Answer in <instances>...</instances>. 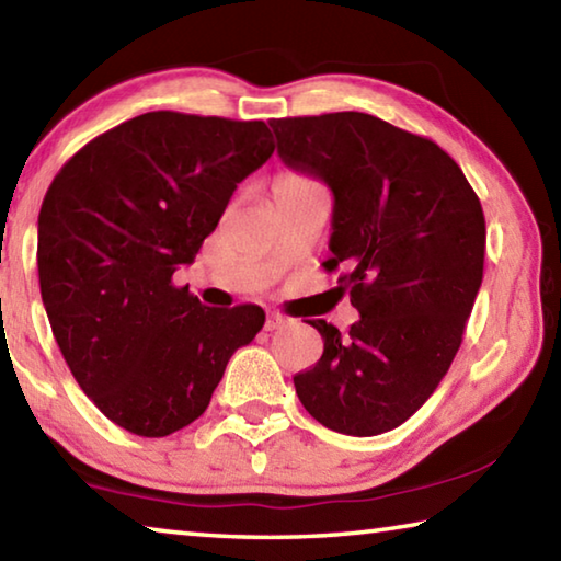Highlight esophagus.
I'll list each match as a JSON object with an SVG mask.
<instances>
[{
  "label": "esophagus",
  "mask_w": 561,
  "mask_h": 561,
  "mask_svg": "<svg viewBox=\"0 0 561 561\" xmlns=\"http://www.w3.org/2000/svg\"><path fill=\"white\" fill-rule=\"evenodd\" d=\"M289 317H284V314H279V311H270L267 314V321H264V329L267 331H274V329H282V327H287L289 324Z\"/></svg>",
  "instance_id": "esophagus-1"
}]
</instances>
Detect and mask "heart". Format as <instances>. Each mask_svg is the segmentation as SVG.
Listing matches in <instances>:
<instances>
[{
  "mask_svg": "<svg viewBox=\"0 0 561 561\" xmlns=\"http://www.w3.org/2000/svg\"><path fill=\"white\" fill-rule=\"evenodd\" d=\"M279 180L282 183H309V178H304L299 173H284V175H279Z\"/></svg>",
  "mask_w": 561,
  "mask_h": 561,
  "instance_id": "1",
  "label": "heart"
}]
</instances>
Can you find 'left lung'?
Segmentation results:
<instances>
[{"label":"left lung","instance_id":"left-lung-1","mask_svg":"<svg viewBox=\"0 0 561 561\" xmlns=\"http://www.w3.org/2000/svg\"><path fill=\"white\" fill-rule=\"evenodd\" d=\"M270 126L282 163L334 195L324 267L348 270L339 282L360 314L348 334L309 321L324 354L294 388L331 431H393L428 401L460 348L485 264L478 195L440 146L368 113Z\"/></svg>","mask_w":561,"mask_h":561}]
</instances>
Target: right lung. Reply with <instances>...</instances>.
<instances>
[{
    "label": "right lung",
    "mask_w": 561,
    "mask_h": 561,
    "mask_svg": "<svg viewBox=\"0 0 561 561\" xmlns=\"http://www.w3.org/2000/svg\"><path fill=\"white\" fill-rule=\"evenodd\" d=\"M272 153L262 121L153 111L93 138L46 190V317L76 383L128 433L163 438L201 417L264 327L254 304L205 307L173 274Z\"/></svg>",
    "instance_id": "right-lung-1"
}]
</instances>
